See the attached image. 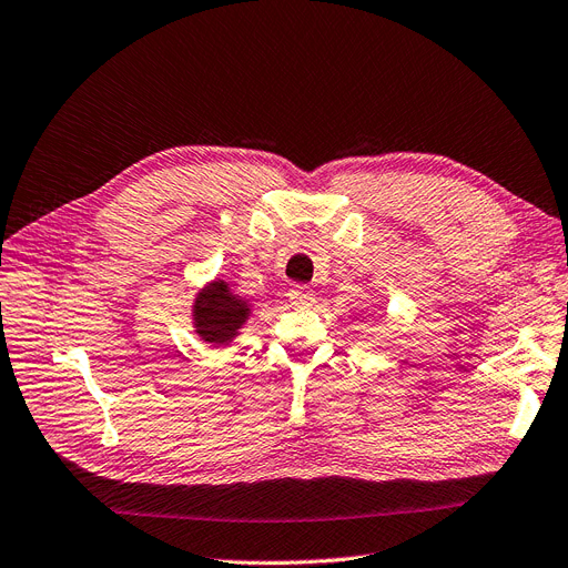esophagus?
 Wrapping results in <instances>:
<instances>
[{
  "label": "esophagus",
  "instance_id": "obj_1",
  "mask_svg": "<svg viewBox=\"0 0 568 568\" xmlns=\"http://www.w3.org/2000/svg\"><path fill=\"white\" fill-rule=\"evenodd\" d=\"M287 297H290L292 306H308V304H313L315 294L308 285H292L290 292H287Z\"/></svg>",
  "mask_w": 568,
  "mask_h": 568
}]
</instances>
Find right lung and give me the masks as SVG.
<instances>
[{
	"instance_id": "right-lung-1",
	"label": "right lung",
	"mask_w": 568,
	"mask_h": 568,
	"mask_svg": "<svg viewBox=\"0 0 568 568\" xmlns=\"http://www.w3.org/2000/svg\"><path fill=\"white\" fill-rule=\"evenodd\" d=\"M248 308L227 290L223 281L211 283L194 302V327L209 343H227L245 323Z\"/></svg>"
}]
</instances>
